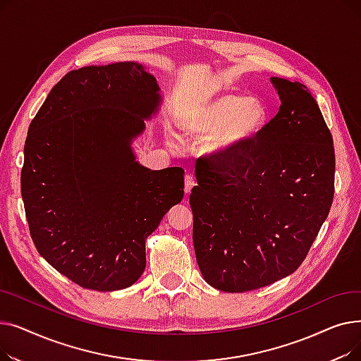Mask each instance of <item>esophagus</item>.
<instances>
[{"label": "esophagus", "mask_w": 361, "mask_h": 361, "mask_svg": "<svg viewBox=\"0 0 361 361\" xmlns=\"http://www.w3.org/2000/svg\"><path fill=\"white\" fill-rule=\"evenodd\" d=\"M195 184H196V181H195V178L192 177V176H185L184 177V192L188 195L192 192V188L195 187Z\"/></svg>", "instance_id": "obj_1"}]
</instances>
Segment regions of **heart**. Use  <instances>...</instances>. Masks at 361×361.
I'll return each instance as SVG.
<instances>
[{
    "instance_id": "heart-1",
    "label": "heart",
    "mask_w": 361,
    "mask_h": 361,
    "mask_svg": "<svg viewBox=\"0 0 361 361\" xmlns=\"http://www.w3.org/2000/svg\"><path fill=\"white\" fill-rule=\"evenodd\" d=\"M267 121L268 111L257 98L222 94L185 108L178 117V128L192 137L212 133L207 139V149L225 155L252 143Z\"/></svg>"
}]
</instances>
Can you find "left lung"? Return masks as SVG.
Masks as SVG:
<instances>
[{"mask_svg": "<svg viewBox=\"0 0 361 361\" xmlns=\"http://www.w3.org/2000/svg\"><path fill=\"white\" fill-rule=\"evenodd\" d=\"M281 106L233 154L202 157L190 195L204 281L225 293L267 287L306 259L334 199L331 131L309 89L272 78Z\"/></svg>", "mask_w": 361, "mask_h": 361, "instance_id": "obj_1", "label": "left lung"}]
</instances>
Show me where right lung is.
<instances>
[{"label": "right lung", "instance_id": "1", "mask_svg": "<svg viewBox=\"0 0 361 361\" xmlns=\"http://www.w3.org/2000/svg\"><path fill=\"white\" fill-rule=\"evenodd\" d=\"M161 104L135 61L67 73L32 120L22 197L39 255L78 286L116 291L146 267V238L184 196V169L152 171L131 142Z\"/></svg>", "mask_w": 361, "mask_h": 361}]
</instances>
